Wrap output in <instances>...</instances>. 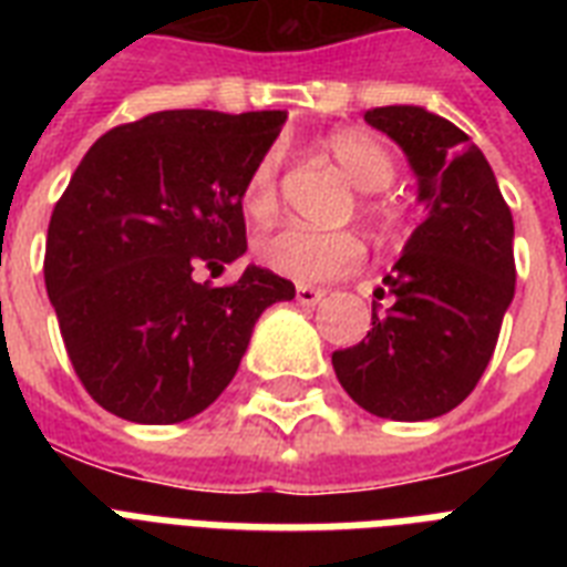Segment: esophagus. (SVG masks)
Returning a JSON list of instances; mask_svg holds the SVG:
<instances>
[{
	"instance_id": "esophagus-1",
	"label": "esophagus",
	"mask_w": 567,
	"mask_h": 567,
	"mask_svg": "<svg viewBox=\"0 0 567 567\" xmlns=\"http://www.w3.org/2000/svg\"><path fill=\"white\" fill-rule=\"evenodd\" d=\"M323 297H327V291L311 288V285H300V288H297V302H300V306H318Z\"/></svg>"
}]
</instances>
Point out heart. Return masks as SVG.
<instances>
[{
  "instance_id": "1",
  "label": "heart",
  "mask_w": 567,
  "mask_h": 567,
  "mask_svg": "<svg viewBox=\"0 0 567 567\" xmlns=\"http://www.w3.org/2000/svg\"><path fill=\"white\" fill-rule=\"evenodd\" d=\"M323 150L336 158L338 167L359 190L377 194L394 179V155L368 132H355V128L336 132L323 141ZM279 164H282V150L270 146L249 171L240 203H244V212L256 220L276 208ZM364 212L382 217L388 208L371 199L364 203ZM256 256L270 274L300 285H318L359 270L364 261V244L353 231H315L306 226H285L258 240Z\"/></svg>"
}]
</instances>
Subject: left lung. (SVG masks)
<instances>
[{"mask_svg": "<svg viewBox=\"0 0 567 567\" xmlns=\"http://www.w3.org/2000/svg\"><path fill=\"white\" fill-rule=\"evenodd\" d=\"M412 167L423 220L377 288L364 341L332 353L338 382L364 412L432 421L456 409L492 362L515 297V223L480 146L421 105L364 114Z\"/></svg>", "mask_w": 567, "mask_h": 567, "instance_id": "left-lung-1", "label": "left lung"}]
</instances>
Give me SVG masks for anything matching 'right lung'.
I'll list each match as a JSON object with an SVG mask.
<instances>
[{
    "mask_svg": "<svg viewBox=\"0 0 567 567\" xmlns=\"http://www.w3.org/2000/svg\"><path fill=\"white\" fill-rule=\"evenodd\" d=\"M285 111L182 109L105 132L75 167L47 235V293L87 394L132 423H179L229 385L261 311L293 285L247 265L244 185Z\"/></svg>",
    "mask_w": 567,
    "mask_h": 567,
    "instance_id": "right-lung-1",
    "label": "right lung"
}]
</instances>
